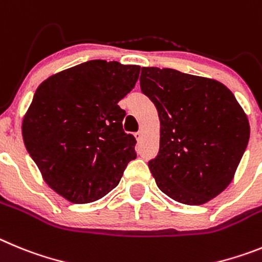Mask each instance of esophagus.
Returning a JSON list of instances; mask_svg holds the SVG:
<instances>
[{
  "mask_svg": "<svg viewBox=\"0 0 262 262\" xmlns=\"http://www.w3.org/2000/svg\"><path fill=\"white\" fill-rule=\"evenodd\" d=\"M134 137H136V140H137V141H141V140H142L143 133H142V132H137V133L134 134Z\"/></svg>",
  "mask_w": 262,
  "mask_h": 262,
  "instance_id": "obj_1",
  "label": "esophagus"
}]
</instances>
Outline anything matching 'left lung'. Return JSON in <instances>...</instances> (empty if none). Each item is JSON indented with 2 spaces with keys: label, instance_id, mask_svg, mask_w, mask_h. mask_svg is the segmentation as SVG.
Masks as SVG:
<instances>
[{
  "label": "left lung",
  "instance_id": "1",
  "mask_svg": "<svg viewBox=\"0 0 262 262\" xmlns=\"http://www.w3.org/2000/svg\"><path fill=\"white\" fill-rule=\"evenodd\" d=\"M140 84L160 121L159 152L148 162L158 188L181 204L210 201L232 181L246 151V112L215 79L142 68Z\"/></svg>",
  "mask_w": 262,
  "mask_h": 262
}]
</instances>
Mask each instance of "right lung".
Listing matches in <instances>:
<instances>
[{
  "instance_id": "obj_1",
  "label": "right lung",
  "mask_w": 262,
  "mask_h": 262,
  "mask_svg": "<svg viewBox=\"0 0 262 262\" xmlns=\"http://www.w3.org/2000/svg\"><path fill=\"white\" fill-rule=\"evenodd\" d=\"M140 67L93 60L51 75L35 91L22 122L26 148L44 181L73 204H87L117 187L136 159V138L122 129L117 103Z\"/></svg>"
}]
</instances>
